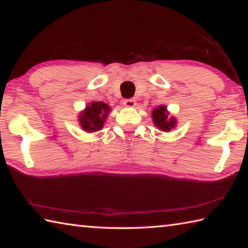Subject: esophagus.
Returning <instances> with one entry per match:
<instances>
[{
  "mask_svg": "<svg viewBox=\"0 0 248 248\" xmlns=\"http://www.w3.org/2000/svg\"><path fill=\"white\" fill-rule=\"evenodd\" d=\"M124 105L125 107H134L136 106V100L133 98H128L124 100Z\"/></svg>",
  "mask_w": 248,
  "mask_h": 248,
  "instance_id": "34e87169",
  "label": "esophagus"
}]
</instances>
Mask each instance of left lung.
I'll return each mask as SVG.
<instances>
[{"label": "left lung", "instance_id": "left-lung-1", "mask_svg": "<svg viewBox=\"0 0 248 248\" xmlns=\"http://www.w3.org/2000/svg\"><path fill=\"white\" fill-rule=\"evenodd\" d=\"M152 118L154 124L157 125V127L163 130V131H170L171 128L175 127V119L173 117L169 118L167 117V110L166 107L159 106L158 108H155L152 111Z\"/></svg>", "mask_w": 248, "mask_h": 248}]
</instances>
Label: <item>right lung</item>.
Returning a JSON list of instances; mask_svg holds the SVG:
<instances>
[{
    "instance_id": "obj_1",
    "label": "right lung",
    "mask_w": 248,
    "mask_h": 248,
    "mask_svg": "<svg viewBox=\"0 0 248 248\" xmlns=\"http://www.w3.org/2000/svg\"><path fill=\"white\" fill-rule=\"evenodd\" d=\"M109 110L110 109H109L108 105L103 102L92 103L79 116V121H81L79 124L86 131H97L104 125Z\"/></svg>"
}]
</instances>
